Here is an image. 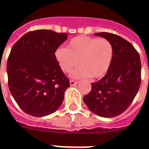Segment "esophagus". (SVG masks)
Instances as JSON below:
<instances>
[{
    "mask_svg": "<svg viewBox=\"0 0 149 149\" xmlns=\"http://www.w3.org/2000/svg\"><path fill=\"white\" fill-rule=\"evenodd\" d=\"M78 84V82L77 81H74V80H70V86H75V85H77V84Z\"/></svg>",
    "mask_w": 149,
    "mask_h": 149,
    "instance_id": "34e87169",
    "label": "esophagus"
}]
</instances>
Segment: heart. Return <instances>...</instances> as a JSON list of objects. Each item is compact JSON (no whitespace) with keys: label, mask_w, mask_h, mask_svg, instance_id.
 Segmentation results:
<instances>
[{"label":"heart","mask_w":149,"mask_h":149,"mask_svg":"<svg viewBox=\"0 0 149 149\" xmlns=\"http://www.w3.org/2000/svg\"><path fill=\"white\" fill-rule=\"evenodd\" d=\"M55 56L65 73L71 72L79 62L80 66L72 72V78L101 79L111 69L113 45L107 38L77 36L69 42L67 48H58Z\"/></svg>","instance_id":"1"}]
</instances>
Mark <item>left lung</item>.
I'll return each instance as SVG.
<instances>
[{"label":"left lung","mask_w":149,"mask_h":149,"mask_svg":"<svg viewBox=\"0 0 149 149\" xmlns=\"http://www.w3.org/2000/svg\"><path fill=\"white\" fill-rule=\"evenodd\" d=\"M113 45L111 69L100 80L92 83V89L84 97L88 108L103 118L122 113L134 99L141 84V59L139 52L125 38L108 32L96 33Z\"/></svg>","instance_id":"obj_1"}]
</instances>
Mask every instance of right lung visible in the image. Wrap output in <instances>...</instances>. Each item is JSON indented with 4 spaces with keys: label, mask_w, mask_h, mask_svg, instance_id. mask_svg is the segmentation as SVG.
Returning a JSON list of instances; mask_svg holds the SVG:
<instances>
[{
    "label": "right lung",
    "mask_w": 149,
    "mask_h": 149,
    "mask_svg": "<svg viewBox=\"0 0 149 149\" xmlns=\"http://www.w3.org/2000/svg\"><path fill=\"white\" fill-rule=\"evenodd\" d=\"M66 38V33L36 30L24 35L10 50L8 87L20 108L29 115H49L63 103L70 85L55 52Z\"/></svg>",
    "instance_id": "right-lung-1"
}]
</instances>
